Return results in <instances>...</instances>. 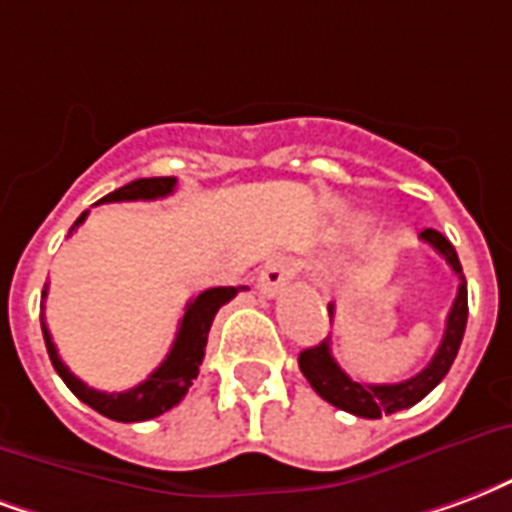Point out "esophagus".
<instances>
[{
	"label": "esophagus",
	"mask_w": 512,
	"mask_h": 512,
	"mask_svg": "<svg viewBox=\"0 0 512 512\" xmlns=\"http://www.w3.org/2000/svg\"><path fill=\"white\" fill-rule=\"evenodd\" d=\"M290 276H293V263H290L287 257H276V260H271V263L260 271V276H257V290L263 295H268V298H274V295H279L285 290V285L290 282Z\"/></svg>",
	"instance_id": "obj_1"
}]
</instances>
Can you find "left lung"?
<instances>
[{"label": "left lung", "mask_w": 512, "mask_h": 512, "mask_svg": "<svg viewBox=\"0 0 512 512\" xmlns=\"http://www.w3.org/2000/svg\"><path fill=\"white\" fill-rule=\"evenodd\" d=\"M420 238L426 244L434 246L437 255L445 257L458 276V293L456 301L450 306L448 320H445V333H442V342H439L434 358L426 363V369H420L415 377L401 382H391V385H369V382H358L347 377L342 372V366L336 363L331 355V342L325 339L317 347H309L298 355V366L309 380L317 396H323L328 404L339 407V410L358 415V418H382V415H393V412L407 410L412 404H418L423 396H429L437 388L442 377L450 372V366L456 361V352L464 339V328H467V279L458 263V255L448 238L437 233V230H423ZM328 312L333 317V304L328 306Z\"/></svg>", "instance_id": "obj_1"}]
</instances>
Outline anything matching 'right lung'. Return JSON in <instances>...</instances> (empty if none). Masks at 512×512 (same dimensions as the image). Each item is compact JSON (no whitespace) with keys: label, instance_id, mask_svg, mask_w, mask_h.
<instances>
[{"label":"right lung","instance_id":"add662e5","mask_svg":"<svg viewBox=\"0 0 512 512\" xmlns=\"http://www.w3.org/2000/svg\"><path fill=\"white\" fill-rule=\"evenodd\" d=\"M176 189V179L173 176H160V179H138L124 184L121 189L105 195L100 203H119V200H157L168 198L170 192ZM89 211H83L81 217L75 219V225L70 227L73 233L75 227L81 225ZM244 287H211V290H203L200 295H195L192 301L184 309V317L179 323V333L173 339V347H170L168 358L154 369V372L146 377V380L130 388V391L121 393H105L94 391L86 382L78 380L64 361L59 358V350H56L54 339L48 333V325L43 320V336L45 347H48V355H51V363H54L56 374L62 377L64 385L83 401L89 404L92 410H97L100 415L111 420H121V423H138V420L157 418L162 412H168L170 407H176L184 396H187L189 385L198 377L200 363H203V355H206V342L208 331H211V323L222 306L236 298ZM48 295V285L43 290V298Z\"/></svg>","mask_w":512,"mask_h":512}]
</instances>
